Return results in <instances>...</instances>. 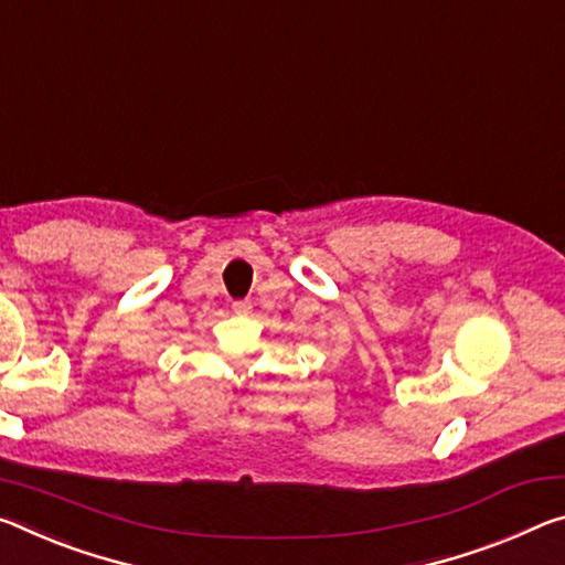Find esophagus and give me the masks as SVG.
Wrapping results in <instances>:
<instances>
[{
  "mask_svg": "<svg viewBox=\"0 0 565 565\" xmlns=\"http://www.w3.org/2000/svg\"><path fill=\"white\" fill-rule=\"evenodd\" d=\"M250 309H254V303H250L248 299H238V301H234V311L238 317H246V315H250Z\"/></svg>",
  "mask_w": 565,
  "mask_h": 565,
  "instance_id": "esophagus-1",
  "label": "esophagus"
}]
</instances>
